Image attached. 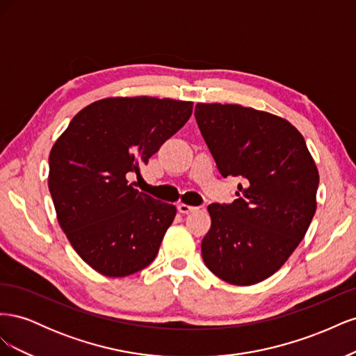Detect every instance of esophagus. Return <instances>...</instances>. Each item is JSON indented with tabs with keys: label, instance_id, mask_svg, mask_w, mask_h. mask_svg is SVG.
Masks as SVG:
<instances>
[{
	"label": "esophagus",
	"instance_id": "esophagus-1",
	"mask_svg": "<svg viewBox=\"0 0 356 356\" xmlns=\"http://www.w3.org/2000/svg\"><path fill=\"white\" fill-rule=\"evenodd\" d=\"M200 209H204V208L203 207H190V204H187V203H179L178 204V211L181 213H190V212L200 211Z\"/></svg>",
	"mask_w": 356,
	"mask_h": 356
}]
</instances>
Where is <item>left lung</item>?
Returning <instances> with one entry per match:
<instances>
[{"label":"left lung","instance_id":"left-lung-1","mask_svg":"<svg viewBox=\"0 0 356 356\" xmlns=\"http://www.w3.org/2000/svg\"><path fill=\"white\" fill-rule=\"evenodd\" d=\"M195 115L220 174L243 179L233 203L208 207L203 261L232 285L258 284L285 264L314 218L315 160L282 117L238 104H197Z\"/></svg>","mask_w":356,"mask_h":356}]
</instances>
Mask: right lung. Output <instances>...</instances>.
Wrapping results in <instances>:
<instances>
[{"label": "right lung", "instance_id": "obj_1", "mask_svg": "<svg viewBox=\"0 0 356 356\" xmlns=\"http://www.w3.org/2000/svg\"><path fill=\"white\" fill-rule=\"evenodd\" d=\"M191 113L188 101L105 98L75 114L51 147L49 190L59 225L96 272L123 277L156 258L177 208L138 191L127 178Z\"/></svg>", "mask_w": 356, "mask_h": 356}]
</instances>
